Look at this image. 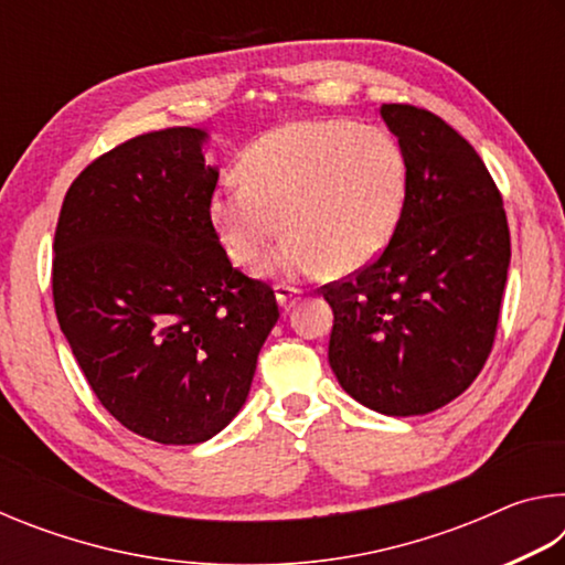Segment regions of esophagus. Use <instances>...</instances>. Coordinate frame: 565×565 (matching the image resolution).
<instances>
[{
  "instance_id": "1",
  "label": "esophagus",
  "mask_w": 565,
  "mask_h": 565,
  "mask_svg": "<svg viewBox=\"0 0 565 565\" xmlns=\"http://www.w3.org/2000/svg\"><path fill=\"white\" fill-rule=\"evenodd\" d=\"M299 294L301 291L294 289V286H286V284L276 286V301H279L281 309H289V306L296 301V296H299Z\"/></svg>"
}]
</instances>
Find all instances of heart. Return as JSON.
Segmentation results:
<instances>
[{
  "label": "heart",
  "instance_id": "1",
  "mask_svg": "<svg viewBox=\"0 0 565 565\" xmlns=\"http://www.w3.org/2000/svg\"><path fill=\"white\" fill-rule=\"evenodd\" d=\"M242 181L212 194L209 218L228 259L259 264L289 236L274 266L284 274L359 271L379 259L401 224L408 157L384 127L353 119H299L244 151Z\"/></svg>",
  "mask_w": 565,
  "mask_h": 565
}]
</instances>
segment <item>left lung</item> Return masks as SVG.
Segmentation results:
<instances>
[{"label": "left lung", "mask_w": 565, "mask_h": 565, "mask_svg": "<svg viewBox=\"0 0 565 565\" xmlns=\"http://www.w3.org/2000/svg\"><path fill=\"white\" fill-rule=\"evenodd\" d=\"M408 157V196L391 244L323 286L329 363L341 388L386 416H420L461 396L489 359L509 276L503 199L476 149L436 114L384 104Z\"/></svg>", "instance_id": "8db88e82"}]
</instances>
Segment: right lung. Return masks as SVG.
<instances>
[{
    "instance_id": "obj_1",
    "label": "right lung",
    "mask_w": 565,
    "mask_h": 565,
    "mask_svg": "<svg viewBox=\"0 0 565 565\" xmlns=\"http://www.w3.org/2000/svg\"><path fill=\"white\" fill-rule=\"evenodd\" d=\"M209 134H141L74 179L54 234L62 333L102 406L167 446L228 426L279 319L271 286L234 269L209 218Z\"/></svg>"
}]
</instances>
